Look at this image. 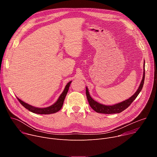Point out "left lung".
<instances>
[{"label": "left lung", "mask_w": 157, "mask_h": 157, "mask_svg": "<svg viewBox=\"0 0 157 157\" xmlns=\"http://www.w3.org/2000/svg\"><path fill=\"white\" fill-rule=\"evenodd\" d=\"M144 74H143V78L142 79V81L140 82V84L137 90V91L134 93L133 96H132L130 98L127 99L125 101H124L121 102L110 105H107L104 104H100L97 101H94L89 94L88 88L87 87H86V94L87 96V101L89 102V105L91 107V108L95 110L98 113H102V114H117L120 113L123 110H124L125 109H127L131 104L132 102L136 99V98L137 97V96L139 94L140 91H142V89L144 86V79H145V61L144 64Z\"/></svg>", "instance_id": "obj_1"}]
</instances>
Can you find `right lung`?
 <instances>
[{"label":"right lung","instance_id":"obj_1","mask_svg":"<svg viewBox=\"0 0 157 157\" xmlns=\"http://www.w3.org/2000/svg\"><path fill=\"white\" fill-rule=\"evenodd\" d=\"M71 81H70L68 84L66 85L64 91L61 94V95L59 96L58 100L53 104H52V105L47 107H44V108L36 107H34L33 105H31L24 102L23 101L20 100L18 98H17V99L22 105L33 113H35V114H54V113H57L58 111H59L61 109V107L63 105V102H64L65 97L67 94V93H68V89H69L70 84L71 83Z\"/></svg>","mask_w":157,"mask_h":157}]
</instances>
